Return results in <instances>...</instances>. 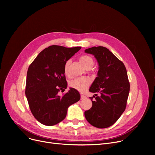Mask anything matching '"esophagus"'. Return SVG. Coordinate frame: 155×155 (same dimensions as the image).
I'll return each mask as SVG.
<instances>
[{
	"mask_svg": "<svg viewBox=\"0 0 155 155\" xmlns=\"http://www.w3.org/2000/svg\"><path fill=\"white\" fill-rule=\"evenodd\" d=\"M87 97L85 96V95H81V97H80V99L81 100H84V99H86Z\"/></svg>",
	"mask_w": 155,
	"mask_h": 155,
	"instance_id": "obj_1",
	"label": "esophagus"
}]
</instances>
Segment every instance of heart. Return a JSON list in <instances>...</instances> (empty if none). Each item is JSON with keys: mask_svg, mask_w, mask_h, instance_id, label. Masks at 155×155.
I'll return each mask as SVG.
<instances>
[{"mask_svg": "<svg viewBox=\"0 0 155 155\" xmlns=\"http://www.w3.org/2000/svg\"><path fill=\"white\" fill-rule=\"evenodd\" d=\"M80 60L85 68L87 67L92 68L93 67L94 60L90 56L83 55L80 58ZM70 63L71 60H68L65 62L64 65V73L67 76H69V67ZM89 84H90V80L86 78H76L71 80L69 82L70 87L80 92L85 91L88 88Z\"/></svg>", "mask_w": 155, "mask_h": 155, "instance_id": "b5f03b06", "label": "heart"}]
</instances>
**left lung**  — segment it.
<instances>
[{"instance_id":"left-lung-1","label":"left lung","mask_w":155,"mask_h":155,"mask_svg":"<svg viewBox=\"0 0 155 155\" xmlns=\"http://www.w3.org/2000/svg\"><path fill=\"white\" fill-rule=\"evenodd\" d=\"M85 52L94 55L99 65L97 77L89 89L95 93L90 97L92 106L85 111V117L93 126L106 128L114 124L125 110L130 88L126 68L105 47L94 46Z\"/></svg>"}]
</instances>
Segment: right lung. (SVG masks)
I'll list each match as a JSON object with an SVG mask.
<instances>
[{
    "label": "right lung",
    "mask_w": 155,
    "mask_h": 155,
    "mask_svg": "<svg viewBox=\"0 0 155 155\" xmlns=\"http://www.w3.org/2000/svg\"><path fill=\"white\" fill-rule=\"evenodd\" d=\"M81 49L49 46L37 56L29 67L25 94L30 110L36 119L46 126L60 123L67 116L69 106L80 99L79 92L70 88L60 96V88H67L64 65Z\"/></svg>",
    "instance_id": "add662e5"
}]
</instances>
